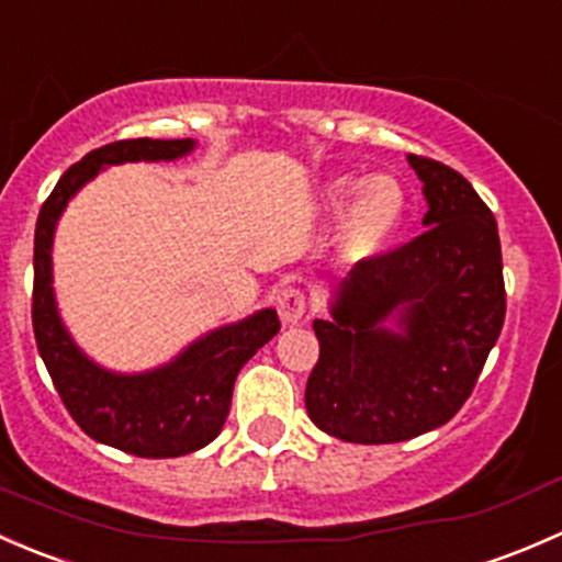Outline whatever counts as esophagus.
<instances>
[{
    "mask_svg": "<svg viewBox=\"0 0 562 562\" xmlns=\"http://www.w3.org/2000/svg\"><path fill=\"white\" fill-rule=\"evenodd\" d=\"M276 305H279L283 327H294L305 319V294L300 289H281Z\"/></svg>",
    "mask_w": 562,
    "mask_h": 562,
    "instance_id": "1",
    "label": "esophagus"
}]
</instances>
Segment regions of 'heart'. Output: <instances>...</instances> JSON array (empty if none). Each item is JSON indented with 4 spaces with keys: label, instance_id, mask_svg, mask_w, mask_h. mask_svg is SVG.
Masks as SVG:
<instances>
[{
    "label": "heart",
    "instance_id": "1",
    "mask_svg": "<svg viewBox=\"0 0 562 562\" xmlns=\"http://www.w3.org/2000/svg\"><path fill=\"white\" fill-rule=\"evenodd\" d=\"M335 229V257L344 265H362L390 248L406 218V189L395 176H370L366 181L338 176L324 187V207L340 211Z\"/></svg>",
    "mask_w": 562,
    "mask_h": 562
}]
</instances>
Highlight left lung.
I'll return each mask as SVG.
<instances>
[{"instance_id":"8db88e82","label":"left lung","mask_w":562,"mask_h":562,"mask_svg":"<svg viewBox=\"0 0 562 562\" xmlns=\"http://www.w3.org/2000/svg\"><path fill=\"white\" fill-rule=\"evenodd\" d=\"M425 233L357 265L314 319L311 422L349 443H397L447 425L473 392L506 316L497 224L471 183L406 156Z\"/></svg>"}]
</instances>
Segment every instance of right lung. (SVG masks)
I'll list each match as a JSON object with an SVG mask.
<instances>
[{
  "mask_svg": "<svg viewBox=\"0 0 562 562\" xmlns=\"http://www.w3.org/2000/svg\"><path fill=\"white\" fill-rule=\"evenodd\" d=\"M194 148L192 137H137L86 154L59 178L34 229L32 324L40 357L80 430L137 457H181L207 447L227 422L240 368L279 333V316L273 308H262L200 335L165 366L119 373L91 360L61 319L54 292V235L69 200L105 167L176 161Z\"/></svg>",
  "mask_w": 562,
  "mask_h": 562,
  "instance_id": "obj_1",
  "label": "right lung"
}]
</instances>
